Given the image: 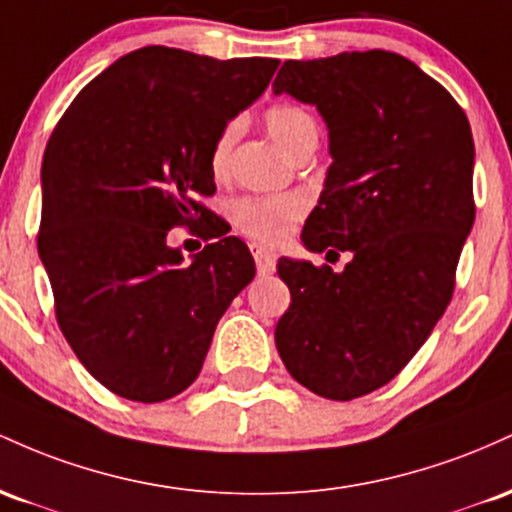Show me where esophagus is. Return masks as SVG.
Segmentation results:
<instances>
[{
	"label": "esophagus",
	"mask_w": 512,
	"mask_h": 512,
	"mask_svg": "<svg viewBox=\"0 0 512 512\" xmlns=\"http://www.w3.org/2000/svg\"><path fill=\"white\" fill-rule=\"evenodd\" d=\"M249 249H251V254H254L258 275H271L275 271V256L271 254V251L263 249L261 244H251Z\"/></svg>",
	"instance_id": "1"
}]
</instances>
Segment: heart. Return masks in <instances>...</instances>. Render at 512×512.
Here are the masks:
<instances>
[{
	"label": "heart",
	"mask_w": 512,
	"mask_h": 512,
	"mask_svg": "<svg viewBox=\"0 0 512 512\" xmlns=\"http://www.w3.org/2000/svg\"><path fill=\"white\" fill-rule=\"evenodd\" d=\"M263 123L280 147L290 154L302 152L304 147L317 145L319 128L312 113L304 111L297 103H273L263 113ZM237 140V128L234 123L222 125L210 145V171L215 179H222L229 169L232 159V147ZM307 212V203L297 193L280 195H244L237 198L229 208L234 227L249 239L261 241V244H283L290 237L292 229Z\"/></svg>",
	"instance_id": "1"
}]
</instances>
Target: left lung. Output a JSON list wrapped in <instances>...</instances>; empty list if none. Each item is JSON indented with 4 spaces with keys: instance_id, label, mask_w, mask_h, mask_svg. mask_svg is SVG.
<instances>
[{
    "instance_id": "obj_1",
    "label": "left lung",
    "mask_w": 512,
    "mask_h": 512,
    "mask_svg": "<svg viewBox=\"0 0 512 512\" xmlns=\"http://www.w3.org/2000/svg\"><path fill=\"white\" fill-rule=\"evenodd\" d=\"M314 103L333 164L302 241L343 273L280 258L275 346L309 392L350 401L392 382L452 300L474 225V140L450 91L387 50L287 60L273 82Z\"/></svg>"
}]
</instances>
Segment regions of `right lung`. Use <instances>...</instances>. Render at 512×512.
Listing matches in <instances>:
<instances>
[{
	"label": "right lung",
	"mask_w": 512,
	"mask_h": 512,
	"mask_svg": "<svg viewBox=\"0 0 512 512\" xmlns=\"http://www.w3.org/2000/svg\"><path fill=\"white\" fill-rule=\"evenodd\" d=\"M278 65L149 45L91 79L50 135L38 254L55 319L123 399L154 404L191 387L217 321L254 280L249 246L225 237L203 198L215 195L212 140ZM174 226L211 241L193 264L165 244Z\"/></svg>",
	"instance_id": "1"
}]
</instances>
